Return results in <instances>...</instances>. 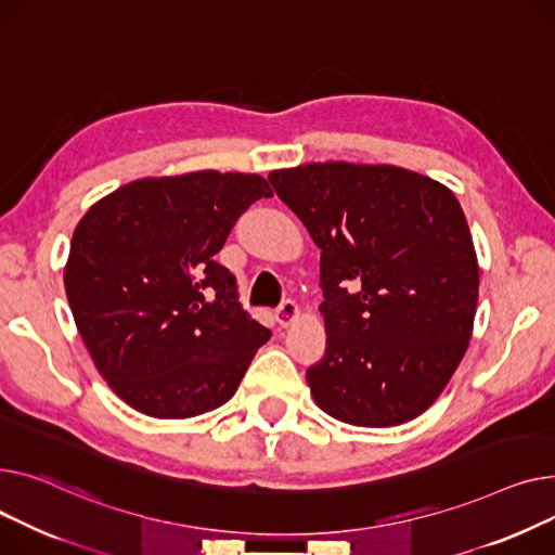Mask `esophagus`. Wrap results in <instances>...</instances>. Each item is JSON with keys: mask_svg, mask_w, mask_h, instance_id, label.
Returning a JSON list of instances; mask_svg holds the SVG:
<instances>
[{"mask_svg": "<svg viewBox=\"0 0 555 555\" xmlns=\"http://www.w3.org/2000/svg\"><path fill=\"white\" fill-rule=\"evenodd\" d=\"M298 315H300V309L293 300H284L275 311V320L280 322V327H291V324L298 320Z\"/></svg>", "mask_w": 555, "mask_h": 555, "instance_id": "obj_1", "label": "esophagus"}]
</instances>
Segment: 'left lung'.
<instances>
[{
  "instance_id": "left-lung-1",
  "label": "left lung",
  "mask_w": 555,
  "mask_h": 555,
  "mask_svg": "<svg viewBox=\"0 0 555 555\" xmlns=\"http://www.w3.org/2000/svg\"><path fill=\"white\" fill-rule=\"evenodd\" d=\"M320 248L322 412L389 428L426 412L473 336L479 267L452 190L397 166L305 163L269 175Z\"/></svg>"
}]
</instances>
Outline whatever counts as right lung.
I'll return each mask as SVG.
<instances>
[{"label": "right lung", "instance_id": "obj_1", "mask_svg": "<svg viewBox=\"0 0 555 555\" xmlns=\"http://www.w3.org/2000/svg\"><path fill=\"white\" fill-rule=\"evenodd\" d=\"M264 177L202 170L139 179L78 221L64 291L95 370L129 405L188 418L231 399L271 332L215 262Z\"/></svg>", "mask_w": 555, "mask_h": 555}]
</instances>
